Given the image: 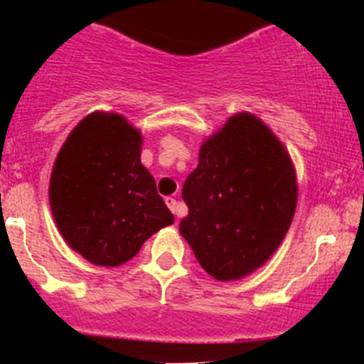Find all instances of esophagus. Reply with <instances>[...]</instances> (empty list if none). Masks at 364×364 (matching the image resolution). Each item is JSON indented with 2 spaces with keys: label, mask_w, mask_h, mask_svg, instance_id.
<instances>
[{
  "label": "esophagus",
  "mask_w": 364,
  "mask_h": 364,
  "mask_svg": "<svg viewBox=\"0 0 364 364\" xmlns=\"http://www.w3.org/2000/svg\"><path fill=\"white\" fill-rule=\"evenodd\" d=\"M166 204H167V208H169V210L173 211V213L178 215V202H176V198L167 197V198H166Z\"/></svg>",
  "instance_id": "obj_1"
}]
</instances>
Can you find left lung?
I'll return each instance as SVG.
<instances>
[{
  "label": "left lung",
  "mask_w": 364,
  "mask_h": 364,
  "mask_svg": "<svg viewBox=\"0 0 364 364\" xmlns=\"http://www.w3.org/2000/svg\"><path fill=\"white\" fill-rule=\"evenodd\" d=\"M182 198L188 215L180 233L200 266L218 281H235L264 264L282 242L297 182L282 144L259 118L240 112L202 146Z\"/></svg>",
  "instance_id": "8db88e82"
}]
</instances>
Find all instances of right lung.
Masks as SVG:
<instances>
[{
  "instance_id": "add662e5",
  "label": "right lung",
  "mask_w": 364,
  "mask_h": 364,
  "mask_svg": "<svg viewBox=\"0 0 364 364\" xmlns=\"http://www.w3.org/2000/svg\"><path fill=\"white\" fill-rule=\"evenodd\" d=\"M142 136L124 117L92 112L69 134L49 198L63 239L89 262L120 266L175 222L140 162Z\"/></svg>"
}]
</instances>
